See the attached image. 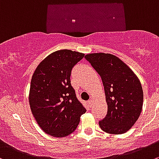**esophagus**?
Listing matches in <instances>:
<instances>
[{
  "label": "esophagus",
  "instance_id": "obj_1",
  "mask_svg": "<svg viewBox=\"0 0 159 159\" xmlns=\"http://www.w3.org/2000/svg\"><path fill=\"white\" fill-rule=\"evenodd\" d=\"M92 105H93V100H89L88 101V105L90 107H92Z\"/></svg>",
  "mask_w": 159,
  "mask_h": 159
}]
</instances>
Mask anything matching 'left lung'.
Instances as JSON below:
<instances>
[{"instance_id": "obj_1", "label": "left lung", "mask_w": 159, "mask_h": 159, "mask_svg": "<svg viewBox=\"0 0 159 159\" xmlns=\"http://www.w3.org/2000/svg\"><path fill=\"white\" fill-rule=\"evenodd\" d=\"M86 59L101 77L108 111L99 121L101 129L111 134L129 130L142 111L143 92L140 80L120 58L111 54L93 53Z\"/></svg>"}]
</instances>
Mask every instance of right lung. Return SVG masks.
<instances>
[{
  "label": "right lung",
  "mask_w": 159,
  "mask_h": 159,
  "mask_svg": "<svg viewBox=\"0 0 159 159\" xmlns=\"http://www.w3.org/2000/svg\"><path fill=\"white\" fill-rule=\"evenodd\" d=\"M85 54L71 50L51 53L37 66L30 84V109L40 129L54 137H64L75 130L87 111L71 85L73 66Z\"/></svg>",
  "instance_id": "right-lung-1"
}]
</instances>
